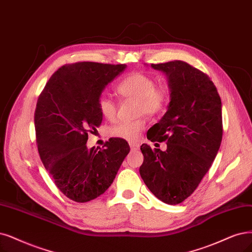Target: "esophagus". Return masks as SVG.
I'll list each match as a JSON object with an SVG mask.
<instances>
[{
    "label": "esophagus",
    "instance_id": "1",
    "mask_svg": "<svg viewBox=\"0 0 252 252\" xmlns=\"http://www.w3.org/2000/svg\"><path fill=\"white\" fill-rule=\"evenodd\" d=\"M129 146H131L132 150H137V148L139 147V144H137V143H129Z\"/></svg>",
    "mask_w": 252,
    "mask_h": 252
}]
</instances>
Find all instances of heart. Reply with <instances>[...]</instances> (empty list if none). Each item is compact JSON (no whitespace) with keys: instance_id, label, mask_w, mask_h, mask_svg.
Here are the masks:
<instances>
[{"instance_id":"b5f03b06","label":"heart","mask_w":252,"mask_h":252,"mask_svg":"<svg viewBox=\"0 0 252 252\" xmlns=\"http://www.w3.org/2000/svg\"><path fill=\"white\" fill-rule=\"evenodd\" d=\"M117 92L121 96L137 100V114L154 116L161 113L168 101V90L164 86H157V81L143 72H132L121 80L117 85ZM97 107L100 114L108 120H113L117 114L114 100L106 94L98 97ZM144 120L121 121L110 128V134L115 138L128 142L139 140L144 127Z\"/></svg>"}]
</instances>
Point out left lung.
<instances>
[{"label": "left lung", "instance_id": "left-lung-1", "mask_svg": "<svg viewBox=\"0 0 252 252\" xmlns=\"http://www.w3.org/2000/svg\"><path fill=\"white\" fill-rule=\"evenodd\" d=\"M168 79L170 101L166 113L147 132L152 142L141 145L140 175L147 188L165 203L179 204L198 187L215 160L222 140L221 98L208 74L187 62L152 64Z\"/></svg>", "mask_w": 252, "mask_h": 252}]
</instances>
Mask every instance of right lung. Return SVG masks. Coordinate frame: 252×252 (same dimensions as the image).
<instances>
[{"label":"right lung","mask_w":252,"mask_h":252,"mask_svg":"<svg viewBox=\"0 0 252 252\" xmlns=\"http://www.w3.org/2000/svg\"><path fill=\"white\" fill-rule=\"evenodd\" d=\"M126 64L77 62L60 67L46 83L34 114L36 142L41 162L57 188L77 202L98 197L113 183L129 153L124 139L111 138L104 150L87 148L102 115L101 92Z\"/></svg>","instance_id":"obj_1"}]
</instances>
